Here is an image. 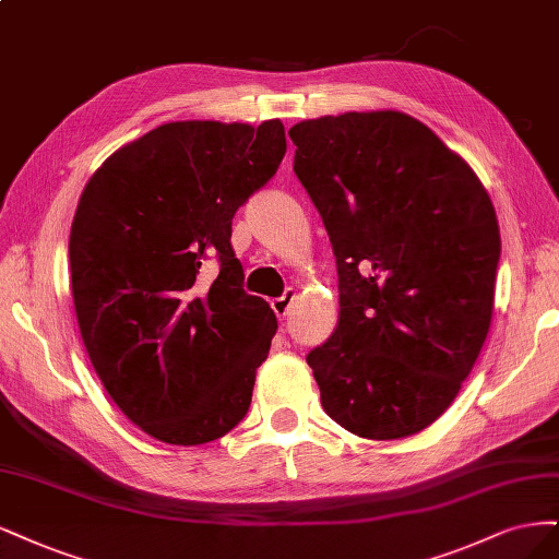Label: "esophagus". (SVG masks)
<instances>
[{"label":"esophagus","instance_id":"obj_1","mask_svg":"<svg viewBox=\"0 0 559 559\" xmlns=\"http://www.w3.org/2000/svg\"><path fill=\"white\" fill-rule=\"evenodd\" d=\"M293 301H295V293L290 290V293H285L283 297H276V299L272 301V309H274V313L283 320L287 313H290Z\"/></svg>","mask_w":559,"mask_h":559}]
</instances>
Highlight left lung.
<instances>
[{"label":"left lung","mask_w":559,"mask_h":559,"mask_svg":"<svg viewBox=\"0 0 559 559\" xmlns=\"http://www.w3.org/2000/svg\"><path fill=\"white\" fill-rule=\"evenodd\" d=\"M290 139L338 272V325L306 355L322 408L365 439L418 435L453 404L490 330V194L400 111L301 120Z\"/></svg>","instance_id":"1"}]
</instances>
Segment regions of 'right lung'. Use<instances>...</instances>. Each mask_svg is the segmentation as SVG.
Here are the masks:
<instances>
[{
  "label": "right lung",
  "instance_id": "obj_1",
  "mask_svg": "<svg viewBox=\"0 0 559 559\" xmlns=\"http://www.w3.org/2000/svg\"><path fill=\"white\" fill-rule=\"evenodd\" d=\"M281 120L167 122L90 176L69 234L71 295L102 385L157 441L202 445L248 413L276 334L246 295L231 218L285 155ZM215 254L222 272L199 278Z\"/></svg>",
  "mask_w": 559,
  "mask_h": 559
}]
</instances>
